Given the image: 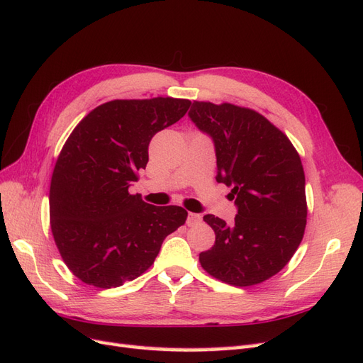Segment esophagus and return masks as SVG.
<instances>
[{"label": "esophagus", "instance_id": "obj_1", "mask_svg": "<svg viewBox=\"0 0 363 363\" xmlns=\"http://www.w3.org/2000/svg\"><path fill=\"white\" fill-rule=\"evenodd\" d=\"M201 222V215H196V213H189V218H187V224L189 225H194Z\"/></svg>", "mask_w": 363, "mask_h": 363}]
</instances>
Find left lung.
I'll use <instances>...</instances> for the list:
<instances>
[{
    "label": "left lung",
    "mask_w": 363,
    "mask_h": 363,
    "mask_svg": "<svg viewBox=\"0 0 363 363\" xmlns=\"http://www.w3.org/2000/svg\"><path fill=\"white\" fill-rule=\"evenodd\" d=\"M191 121L216 147V181L231 187L238 215L228 225L206 215L216 240L199 255L210 276L252 286L290 262L305 233L306 196L301 156L288 136L259 111L193 101Z\"/></svg>",
    "instance_id": "8db88e82"
}]
</instances>
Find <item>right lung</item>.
<instances>
[{
  "mask_svg": "<svg viewBox=\"0 0 363 363\" xmlns=\"http://www.w3.org/2000/svg\"><path fill=\"white\" fill-rule=\"evenodd\" d=\"M172 96L113 99L93 108L64 143L55 164L50 228L64 264L81 282L115 288L152 267L164 239L185 224L178 206L155 207L132 194L152 138L187 113Z\"/></svg>",
  "mask_w": 363,
  "mask_h": 363,
  "instance_id": "right-lung-1",
  "label": "right lung"
}]
</instances>
